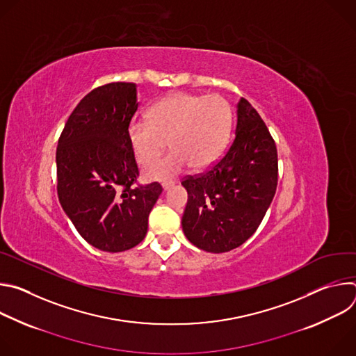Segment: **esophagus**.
<instances>
[{"label":"esophagus","mask_w":356,"mask_h":356,"mask_svg":"<svg viewBox=\"0 0 356 356\" xmlns=\"http://www.w3.org/2000/svg\"><path fill=\"white\" fill-rule=\"evenodd\" d=\"M175 186V181H172V180H166V181H163L162 183V187H163V190L166 191V190H169V188H172Z\"/></svg>","instance_id":"esophagus-1"}]
</instances>
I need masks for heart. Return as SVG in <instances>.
<instances>
[{
  "label": "heart",
  "mask_w": 356,
  "mask_h": 356,
  "mask_svg": "<svg viewBox=\"0 0 356 356\" xmlns=\"http://www.w3.org/2000/svg\"><path fill=\"white\" fill-rule=\"evenodd\" d=\"M232 124L228 101L218 94L175 92L152 107L149 118H134L128 139L136 162L147 168L169 146L170 155L146 170L150 180L170 179L190 165L213 166L224 154Z\"/></svg>",
  "instance_id": "1"
}]
</instances>
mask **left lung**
I'll return each mask as SVG.
<instances>
[{
  "instance_id": "1",
  "label": "left lung",
  "mask_w": 356,
  "mask_h": 356,
  "mask_svg": "<svg viewBox=\"0 0 356 356\" xmlns=\"http://www.w3.org/2000/svg\"><path fill=\"white\" fill-rule=\"evenodd\" d=\"M235 136L204 173L181 180L188 200L181 217L187 239L222 253L242 245L261 225L277 186L276 143L249 101L239 99Z\"/></svg>"
}]
</instances>
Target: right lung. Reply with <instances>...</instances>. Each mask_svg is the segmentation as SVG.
<instances>
[{
    "instance_id": "add662e5",
    "label": "right lung",
    "mask_w": 356,
    "mask_h": 356,
    "mask_svg": "<svg viewBox=\"0 0 356 356\" xmlns=\"http://www.w3.org/2000/svg\"><path fill=\"white\" fill-rule=\"evenodd\" d=\"M138 106L135 83L91 90L70 114L56 149L60 204L77 232L106 252L142 242L149 213L163 190L158 181L138 183L128 139Z\"/></svg>"
}]
</instances>
